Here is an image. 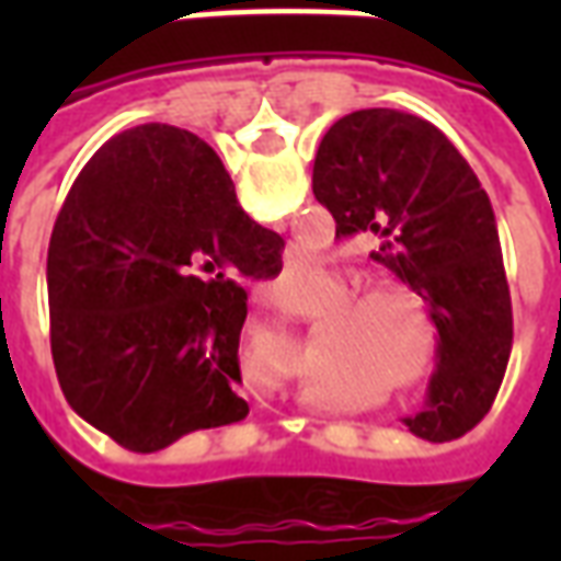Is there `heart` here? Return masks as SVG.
<instances>
[{
    "label": "heart",
    "mask_w": 561,
    "mask_h": 561,
    "mask_svg": "<svg viewBox=\"0 0 561 561\" xmlns=\"http://www.w3.org/2000/svg\"><path fill=\"white\" fill-rule=\"evenodd\" d=\"M312 276V257L285 264V282L297 285ZM354 273H333V306L316 328L321 364L330 373H348L364 381H381L400 397L430 390L442 360V330L421 294L385 282L366 291ZM333 397H357L354 385H330ZM369 397V393H364Z\"/></svg>",
    "instance_id": "heart-1"
}]
</instances>
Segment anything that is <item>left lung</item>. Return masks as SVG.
<instances>
[{
    "label": "left lung",
    "instance_id": "left-lung-1",
    "mask_svg": "<svg viewBox=\"0 0 561 561\" xmlns=\"http://www.w3.org/2000/svg\"><path fill=\"white\" fill-rule=\"evenodd\" d=\"M312 192L333 213L336 237H376L373 257L438 321L430 409L405 426L430 442L466 435L490 412L514 342L495 213L469 161L421 116L369 107L328 128Z\"/></svg>",
    "mask_w": 561,
    "mask_h": 561
}]
</instances>
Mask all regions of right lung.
<instances>
[{
    "label": "right lung",
    "instance_id": "obj_1",
    "mask_svg": "<svg viewBox=\"0 0 561 561\" xmlns=\"http://www.w3.org/2000/svg\"><path fill=\"white\" fill-rule=\"evenodd\" d=\"M282 237L237 204L216 149L147 123L104 144L47 249L50 352L68 405L135 454L243 421V279L282 270Z\"/></svg>",
    "mask_w": 561,
    "mask_h": 561
}]
</instances>
